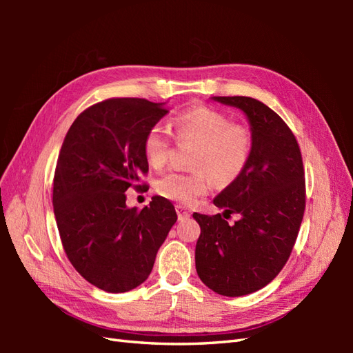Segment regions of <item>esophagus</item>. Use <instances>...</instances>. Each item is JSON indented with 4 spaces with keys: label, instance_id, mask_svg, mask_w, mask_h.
<instances>
[{
    "label": "esophagus",
    "instance_id": "34e87169",
    "mask_svg": "<svg viewBox=\"0 0 353 353\" xmlns=\"http://www.w3.org/2000/svg\"><path fill=\"white\" fill-rule=\"evenodd\" d=\"M176 212H177L179 220H185V219H188V216H190V211L185 206H182V205H177L176 206Z\"/></svg>",
    "mask_w": 353,
    "mask_h": 353
}]
</instances>
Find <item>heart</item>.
Returning a JSON list of instances; mask_svg holds the SVG:
<instances>
[{"label": "heart", "mask_w": 353, "mask_h": 353, "mask_svg": "<svg viewBox=\"0 0 353 353\" xmlns=\"http://www.w3.org/2000/svg\"><path fill=\"white\" fill-rule=\"evenodd\" d=\"M179 141L197 144L192 156V172L170 171L157 177L154 188L162 197L191 203L209 188V176L216 183L235 182L245 171L253 152V134L244 124L230 123L221 112L197 106L179 114L174 121ZM144 153L153 167H162L170 153V138L165 127L153 125L144 138Z\"/></svg>", "instance_id": "1"}]
</instances>
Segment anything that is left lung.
Here are the masks:
<instances>
[{
  "mask_svg": "<svg viewBox=\"0 0 353 353\" xmlns=\"http://www.w3.org/2000/svg\"><path fill=\"white\" fill-rule=\"evenodd\" d=\"M212 100L244 112L253 152L243 174L214 199L224 212L192 214L201 229L196 268L216 294L238 297L264 288L287 264L305 212V171L296 137L274 110L250 97ZM230 213L240 215L234 225Z\"/></svg>",
  "mask_w": 353,
  "mask_h": 353,
  "instance_id": "left-lung-1",
  "label": "left lung"
}]
</instances>
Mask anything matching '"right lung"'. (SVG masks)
<instances>
[{
  "label": "right lung",
  "mask_w": 353,
  "mask_h": 353,
  "mask_svg": "<svg viewBox=\"0 0 353 353\" xmlns=\"http://www.w3.org/2000/svg\"><path fill=\"white\" fill-rule=\"evenodd\" d=\"M168 114L163 103L110 99L76 118L59 153L52 206L63 250L74 268L108 292L144 282L177 220L170 200L154 196L138 211L125 191L147 174L144 138Z\"/></svg>",
  "instance_id": "add662e5"
}]
</instances>
